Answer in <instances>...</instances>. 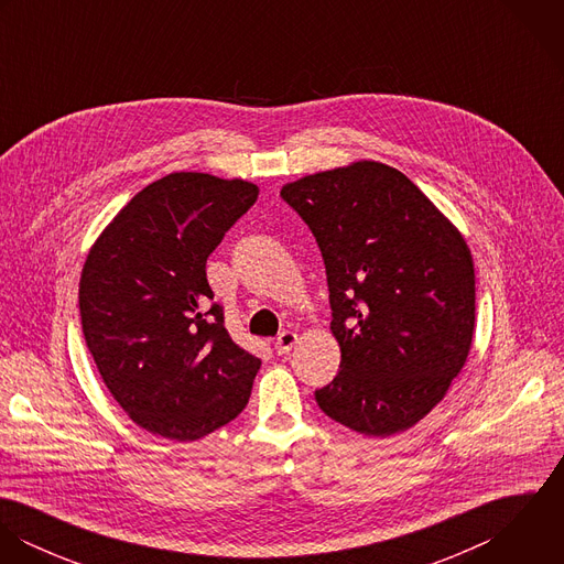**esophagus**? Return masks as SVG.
<instances>
[{
  "label": "esophagus",
  "mask_w": 564,
  "mask_h": 564,
  "mask_svg": "<svg viewBox=\"0 0 564 564\" xmlns=\"http://www.w3.org/2000/svg\"><path fill=\"white\" fill-rule=\"evenodd\" d=\"M295 343H297V334L291 332V329H286V332H282V334L275 338V345H273V347H275L278 354H289Z\"/></svg>",
  "instance_id": "obj_1"
}]
</instances>
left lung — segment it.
<instances>
[{
  "instance_id": "1",
  "label": "left lung",
  "mask_w": 564,
  "mask_h": 564,
  "mask_svg": "<svg viewBox=\"0 0 564 564\" xmlns=\"http://www.w3.org/2000/svg\"><path fill=\"white\" fill-rule=\"evenodd\" d=\"M280 197L319 245L340 371L323 412L367 436L412 427L460 373L476 323L474 260L460 232L403 175L354 162Z\"/></svg>"
}]
</instances>
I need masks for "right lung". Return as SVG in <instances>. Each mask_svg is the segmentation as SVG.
I'll return each mask as SVG.
<instances>
[{"label": "right lung", "mask_w": 564, "mask_h": 564, "mask_svg": "<svg viewBox=\"0 0 564 564\" xmlns=\"http://www.w3.org/2000/svg\"><path fill=\"white\" fill-rule=\"evenodd\" d=\"M258 186L169 173L93 245L80 280L88 351L112 398L152 434L197 441L239 416L260 360L226 329L206 260Z\"/></svg>", "instance_id": "add662e5"}]
</instances>
